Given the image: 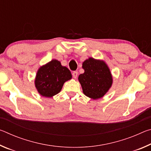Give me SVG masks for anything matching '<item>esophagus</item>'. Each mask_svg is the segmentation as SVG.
Here are the masks:
<instances>
[{
  "label": "esophagus",
  "mask_w": 151,
  "mask_h": 151,
  "mask_svg": "<svg viewBox=\"0 0 151 151\" xmlns=\"http://www.w3.org/2000/svg\"><path fill=\"white\" fill-rule=\"evenodd\" d=\"M77 76H78V72H77V71H74V72H73V78H76V77H77Z\"/></svg>",
  "instance_id": "obj_1"
}]
</instances>
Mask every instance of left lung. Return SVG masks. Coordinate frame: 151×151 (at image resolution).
<instances>
[{"label":"left lung","instance_id":"obj_1","mask_svg":"<svg viewBox=\"0 0 151 151\" xmlns=\"http://www.w3.org/2000/svg\"><path fill=\"white\" fill-rule=\"evenodd\" d=\"M85 73L78 76L83 93L93 99L103 97L112 84L109 68L103 60L89 58L83 63Z\"/></svg>","mask_w":151,"mask_h":151}]
</instances>
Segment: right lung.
<instances>
[{
  "label": "right lung",
  "instance_id": "add662e5",
  "mask_svg": "<svg viewBox=\"0 0 151 151\" xmlns=\"http://www.w3.org/2000/svg\"><path fill=\"white\" fill-rule=\"evenodd\" d=\"M72 78L70 71L57 60H52L38 70L35 84L40 95L52 97L61 91L64 83Z\"/></svg>",
  "mask_w": 151,
  "mask_h": 151
}]
</instances>
